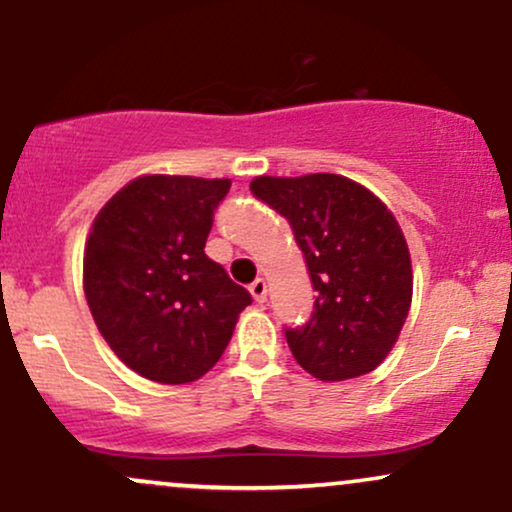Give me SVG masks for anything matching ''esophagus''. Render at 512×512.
I'll return each instance as SVG.
<instances>
[{
    "instance_id": "esophagus-1",
    "label": "esophagus",
    "mask_w": 512,
    "mask_h": 512,
    "mask_svg": "<svg viewBox=\"0 0 512 512\" xmlns=\"http://www.w3.org/2000/svg\"><path fill=\"white\" fill-rule=\"evenodd\" d=\"M250 293L252 298H255V303H264L267 301V284H264V279H257L250 284Z\"/></svg>"
}]
</instances>
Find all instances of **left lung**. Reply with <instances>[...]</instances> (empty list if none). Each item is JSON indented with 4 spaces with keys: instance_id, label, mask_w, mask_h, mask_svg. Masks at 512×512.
I'll list each match as a JSON object with an SVG mask.
<instances>
[{
    "instance_id": "1",
    "label": "left lung",
    "mask_w": 512,
    "mask_h": 512,
    "mask_svg": "<svg viewBox=\"0 0 512 512\" xmlns=\"http://www.w3.org/2000/svg\"><path fill=\"white\" fill-rule=\"evenodd\" d=\"M250 190L291 223L317 291L313 317L286 330L298 366L322 383L378 368L399 339L414 289L407 238L392 211L334 173L260 175Z\"/></svg>"
}]
</instances>
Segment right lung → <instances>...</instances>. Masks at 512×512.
Wrapping results in <instances>:
<instances>
[{
	"mask_svg": "<svg viewBox=\"0 0 512 512\" xmlns=\"http://www.w3.org/2000/svg\"><path fill=\"white\" fill-rule=\"evenodd\" d=\"M228 178L139 175L105 202L84 250V293L115 356L146 380L216 366L250 293L204 255Z\"/></svg>",
	"mask_w": 512,
	"mask_h": 512,
	"instance_id": "add662e5",
	"label": "right lung"
}]
</instances>
